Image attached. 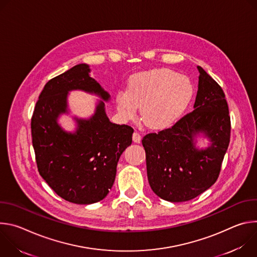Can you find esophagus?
I'll list each match as a JSON object with an SVG mask.
<instances>
[{"label":"esophagus","instance_id":"1","mask_svg":"<svg viewBox=\"0 0 257 257\" xmlns=\"http://www.w3.org/2000/svg\"><path fill=\"white\" fill-rule=\"evenodd\" d=\"M132 139H133V141L134 142H136V143H139L140 141H141V134L139 133V132H134L133 133V135H132Z\"/></svg>","mask_w":257,"mask_h":257}]
</instances>
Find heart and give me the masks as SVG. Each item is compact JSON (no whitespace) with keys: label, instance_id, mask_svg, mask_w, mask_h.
Segmentation results:
<instances>
[{"label":"heart","instance_id":"obj_1","mask_svg":"<svg viewBox=\"0 0 257 257\" xmlns=\"http://www.w3.org/2000/svg\"><path fill=\"white\" fill-rule=\"evenodd\" d=\"M194 93L191 79L170 69L139 72L131 76L127 90L116 94L119 113L134 116L140 105V116L149 127H163L176 121L189 105Z\"/></svg>","mask_w":257,"mask_h":257}]
</instances>
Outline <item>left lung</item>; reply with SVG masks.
Returning a JSON list of instances; mask_svg holds the SVG:
<instances>
[{
  "mask_svg": "<svg viewBox=\"0 0 257 257\" xmlns=\"http://www.w3.org/2000/svg\"><path fill=\"white\" fill-rule=\"evenodd\" d=\"M193 111L173 126L142 139L146 170L153 191L171 202L195 198L214 184L231 135L225 93L199 66ZM203 133L211 141L205 150L195 148L194 136Z\"/></svg>",
  "mask_w": 257,
  "mask_h": 257,
  "instance_id": "8db88e82",
  "label": "left lung"
}]
</instances>
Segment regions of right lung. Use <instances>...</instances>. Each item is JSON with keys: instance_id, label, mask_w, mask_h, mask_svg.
<instances>
[{"instance_id": "1", "label": "right lung", "mask_w": 257, "mask_h": 257, "mask_svg": "<svg viewBox=\"0 0 257 257\" xmlns=\"http://www.w3.org/2000/svg\"><path fill=\"white\" fill-rule=\"evenodd\" d=\"M89 72L88 65L79 64L48 81L31 118L40 175L60 197L76 204L94 203L106 196L114 184L119 159L132 143L134 131L128 125L109 122L101 100L91 118H75V133L60 127L57 119L67 112L70 90L79 89L109 99Z\"/></svg>"}]
</instances>
